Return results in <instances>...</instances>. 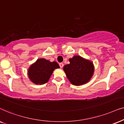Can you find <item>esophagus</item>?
I'll list each match as a JSON object with an SVG mask.
<instances>
[{
	"label": "esophagus",
	"mask_w": 124,
	"mask_h": 124,
	"mask_svg": "<svg viewBox=\"0 0 124 124\" xmlns=\"http://www.w3.org/2000/svg\"><path fill=\"white\" fill-rule=\"evenodd\" d=\"M59 65V66H60L61 68H62V67H63V65H64L63 63H60Z\"/></svg>",
	"instance_id": "34e87169"
}]
</instances>
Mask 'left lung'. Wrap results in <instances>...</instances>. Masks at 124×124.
<instances>
[{
    "instance_id": "8db88e82",
    "label": "left lung",
    "mask_w": 124,
    "mask_h": 124,
    "mask_svg": "<svg viewBox=\"0 0 124 124\" xmlns=\"http://www.w3.org/2000/svg\"><path fill=\"white\" fill-rule=\"evenodd\" d=\"M70 64L65 65L63 70L71 83L80 85L90 81L94 72L92 62L79 55L69 59Z\"/></svg>"
}]
</instances>
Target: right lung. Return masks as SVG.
<instances>
[{
    "mask_svg": "<svg viewBox=\"0 0 124 124\" xmlns=\"http://www.w3.org/2000/svg\"><path fill=\"white\" fill-rule=\"evenodd\" d=\"M58 68L59 66L55 61L51 62L44 58H39L31 66L28 74L33 83L43 85L48 82L53 71Z\"/></svg>",
    "mask_w": 124,
    "mask_h": 124,
    "instance_id": "add662e5",
    "label": "right lung"
}]
</instances>
